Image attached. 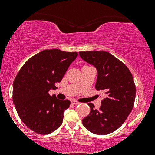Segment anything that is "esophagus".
<instances>
[{"label":"esophagus","mask_w":155,"mask_h":155,"mask_svg":"<svg viewBox=\"0 0 155 155\" xmlns=\"http://www.w3.org/2000/svg\"><path fill=\"white\" fill-rule=\"evenodd\" d=\"M71 104H74V105H79L80 103L78 102V101H76L73 100V101H71Z\"/></svg>","instance_id":"1"}]
</instances>
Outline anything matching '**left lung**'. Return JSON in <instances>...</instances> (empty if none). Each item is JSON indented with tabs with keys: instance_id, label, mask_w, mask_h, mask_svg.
<instances>
[{
	"instance_id": "obj_1",
	"label": "left lung",
	"mask_w": 155,
	"mask_h": 155,
	"mask_svg": "<svg viewBox=\"0 0 155 155\" xmlns=\"http://www.w3.org/2000/svg\"><path fill=\"white\" fill-rule=\"evenodd\" d=\"M79 56L96 68L95 89L107 94L99 110L89 103L90 113L83 119L82 124L94 134H109L124 123L133 109L136 90L132 74L122 61L107 51H80Z\"/></svg>"
}]
</instances>
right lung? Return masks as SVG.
<instances>
[{
	"label": "right lung",
	"mask_w": 155,
	"mask_h": 155,
	"mask_svg": "<svg viewBox=\"0 0 155 155\" xmlns=\"http://www.w3.org/2000/svg\"><path fill=\"white\" fill-rule=\"evenodd\" d=\"M76 51L45 49L30 58L13 83V102L19 118L35 133L47 135L61 125L68 100H58L49 91L55 90L77 57Z\"/></svg>",
	"instance_id": "obj_1"
}]
</instances>
